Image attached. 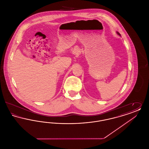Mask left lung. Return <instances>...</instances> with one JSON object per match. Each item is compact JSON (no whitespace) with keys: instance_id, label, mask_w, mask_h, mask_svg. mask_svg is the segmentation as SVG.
I'll return each mask as SVG.
<instances>
[{"instance_id":"1","label":"left lung","mask_w":149,"mask_h":149,"mask_svg":"<svg viewBox=\"0 0 149 149\" xmlns=\"http://www.w3.org/2000/svg\"><path fill=\"white\" fill-rule=\"evenodd\" d=\"M117 33L118 35L119 36H120V33H119V32H117Z\"/></svg>"}]
</instances>
